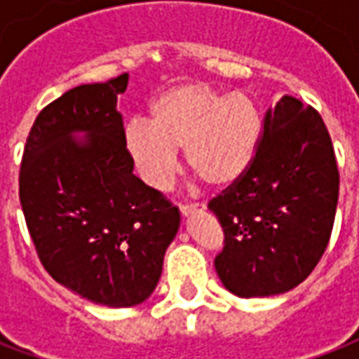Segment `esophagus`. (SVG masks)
I'll return each instance as SVG.
<instances>
[{
	"label": "esophagus",
	"instance_id": "1",
	"mask_svg": "<svg viewBox=\"0 0 359 359\" xmlns=\"http://www.w3.org/2000/svg\"><path fill=\"white\" fill-rule=\"evenodd\" d=\"M204 210V205L200 204H182L180 205V211H182L183 217H189V215H193L196 211H202Z\"/></svg>",
	"mask_w": 359,
	"mask_h": 359
}]
</instances>
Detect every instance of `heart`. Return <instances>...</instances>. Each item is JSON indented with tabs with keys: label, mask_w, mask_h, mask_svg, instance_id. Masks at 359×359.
<instances>
[{
	"label": "heart",
	"mask_w": 359,
	"mask_h": 359,
	"mask_svg": "<svg viewBox=\"0 0 359 359\" xmlns=\"http://www.w3.org/2000/svg\"><path fill=\"white\" fill-rule=\"evenodd\" d=\"M149 121L130 119L123 142L136 172L154 189L168 187L182 148L200 180L211 187H232L255 163L264 133L262 112L251 95L204 82L159 93L149 104Z\"/></svg>",
	"instance_id": "heart-1"
}]
</instances>
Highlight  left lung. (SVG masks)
Returning a JSON list of instances; mask_svg holds the SVG:
<instances>
[{"mask_svg":"<svg viewBox=\"0 0 359 359\" xmlns=\"http://www.w3.org/2000/svg\"><path fill=\"white\" fill-rule=\"evenodd\" d=\"M339 170L320 114L285 95L264 118L255 163L210 200L224 232L221 283L240 298H268L304 283L326 251Z\"/></svg>","mask_w":359,"mask_h":359,"instance_id":"obj_1","label":"left lung"}]
</instances>
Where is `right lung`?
<instances>
[{
	"label": "right lung",
	"instance_id": "add662e5",
	"mask_svg": "<svg viewBox=\"0 0 359 359\" xmlns=\"http://www.w3.org/2000/svg\"><path fill=\"white\" fill-rule=\"evenodd\" d=\"M129 74L43 108L27 136L20 204L44 269L74 294L133 307L159 283L180 211L133 174L118 95ZM84 134V141H76Z\"/></svg>",
	"mask_w": 359,
	"mask_h": 359
}]
</instances>
